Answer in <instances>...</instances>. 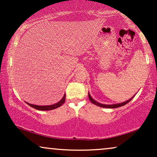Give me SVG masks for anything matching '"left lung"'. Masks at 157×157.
Here are the masks:
<instances>
[{
    "instance_id": "left-lung-1",
    "label": "left lung",
    "mask_w": 157,
    "mask_h": 157,
    "mask_svg": "<svg viewBox=\"0 0 157 157\" xmlns=\"http://www.w3.org/2000/svg\"><path fill=\"white\" fill-rule=\"evenodd\" d=\"M89 100L90 101L91 103H93L94 104L96 105V106H98L100 107H103V108H109V109H115V108H118V107H120V106H124V105L127 104L133 98H134V96L132 98H130V99H128V101H126L125 102H123V103H121V104H111V105H106V104H100V103H98L97 101H96L95 100H94L92 97L90 95L89 93Z\"/></svg>"
}]
</instances>
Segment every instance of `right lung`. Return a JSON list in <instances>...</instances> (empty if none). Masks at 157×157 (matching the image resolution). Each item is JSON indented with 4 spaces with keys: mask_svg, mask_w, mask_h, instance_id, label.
<instances>
[{
    "mask_svg": "<svg viewBox=\"0 0 157 157\" xmlns=\"http://www.w3.org/2000/svg\"><path fill=\"white\" fill-rule=\"evenodd\" d=\"M66 100V94H64L63 97L62 98V99L59 102L56 103V104L50 105V106H38V105H33L29 104V103H26L27 104H29L30 106L33 107V108L37 109V110H40V111H49V110H53V109L59 108V106H62L64 104Z\"/></svg>",
    "mask_w": 157,
    "mask_h": 157,
    "instance_id": "add662e5",
    "label": "right lung"
}]
</instances>
